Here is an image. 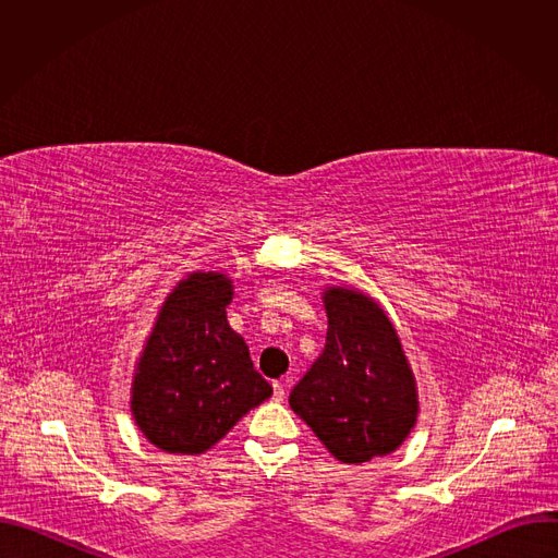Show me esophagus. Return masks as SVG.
Here are the masks:
<instances>
[{"label":"esophagus","mask_w":558,"mask_h":558,"mask_svg":"<svg viewBox=\"0 0 558 558\" xmlns=\"http://www.w3.org/2000/svg\"><path fill=\"white\" fill-rule=\"evenodd\" d=\"M282 400H284V384L274 381V402H282Z\"/></svg>","instance_id":"34e87169"}]
</instances>
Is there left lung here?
I'll use <instances>...</instances> for the list:
<instances>
[{
    "mask_svg": "<svg viewBox=\"0 0 558 558\" xmlns=\"http://www.w3.org/2000/svg\"><path fill=\"white\" fill-rule=\"evenodd\" d=\"M327 344L293 386L289 407L342 463L400 448L417 420V390L400 338L364 293H325Z\"/></svg>",
    "mask_w": 558,
    "mask_h": 558,
    "instance_id": "8db88e82",
    "label": "left lung"
}]
</instances>
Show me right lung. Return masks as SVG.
I'll return each instance as SVG.
<instances>
[{
	"instance_id": "1",
	"label": "right lung",
	"mask_w": 558,
	"mask_h": 558,
	"mask_svg": "<svg viewBox=\"0 0 558 558\" xmlns=\"http://www.w3.org/2000/svg\"><path fill=\"white\" fill-rule=\"evenodd\" d=\"M231 293L222 274H192L158 313L132 384L134 422L156 448L201 454L274 392L227 323Z\"/></svg>"
}]
</instances>
